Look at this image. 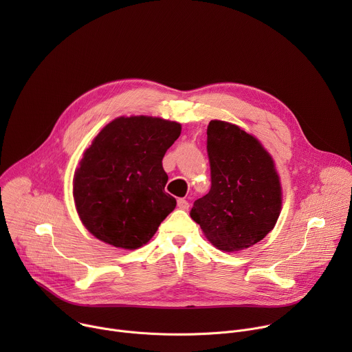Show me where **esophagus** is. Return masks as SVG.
Returning <instances> with one entry per match:
<instances>
[{"label": "esophagus", "mask_w": 352, "mask_h": 352, "mask_svg": "<svg viewBox=\"0 0 352 352\" xmlns=\"http://www.w3.org/2000/svg\"><path fill=\"white\" fill-rule=\"evenodd\" d=\"M178 208L182 210H186L189 208V202L185 199H178Z\"/></svg>", "instance_id": "obj_1"}]
</instances>
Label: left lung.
<instances>
[{
    "label": "left lung",
    "mask_w": 352,
    "mask_h": 352,
    "mask_svg": "<svg viewBox=\"0 0 352 352\" xmlns=\"http://www.w3.org/2000/svg\"><path fill=\"white\" fill-rule=\"evenodd\" d=\"M212 188L195 200L190 217L220 250L235 252L262 241L281 210V186L272 156L239 126H208Z\"/></svg>",
    "instance_id": "left-lung-1"
}]
</instances>
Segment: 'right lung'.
I'll return each instance as SVG.
<instances>
[{
  "label": "right lung",
  "mask_w": 352,
  "mask_h": 352,
  "mask_svg": "<svg viewBox=\"0 0 352 352\" xmlns=\"http://www.w3.org/2000/svg\"><path fill=\"white\" fill-rule=\"evenodd\" d=\"M181 125L153 117H120L86 148L74 177V199L83 226L100 241L138 249L150 241L177 200L164 190L167 148Z\"/></svg>",
  "instance_id": "add662e5"
}]
</instances>
